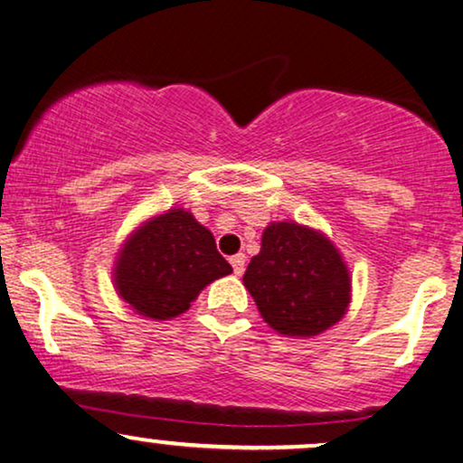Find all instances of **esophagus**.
<instances>
[{
  "label": "esophagus",
  "instance_id": "obj_1",
  "mask_svg": "<svg viewBox=\"0 0 463 463\" xmlns=\"http://www.w3.org/2000/svg\"><path fill=\"white\" fill-rule=\"evenodd\" d=\"M230 264H232L233 273H236V275H242V273H244V266H247V260H244V253H236V255H232V258H230Z\"/></svg>",
  "mask_w": 463,
  "mask_h": 463
}]
</instances>
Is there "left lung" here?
I'll return each instance as SVG.
<instances>
[{
	"mask_svg": "<svg viewBox=\"0 0 463 463\" xmlns=\"http://www.w3.org/2000/svg\"><path fill=\"white\" fill-rule=\"evenodd\" d=\"M244 286L275 331L292 338L323 334L345 317L351 301L349 270L323 233L297 222H273L251 258Z\"/></svg>",
	"mask_w": 463,
	"mask_h": 463,
	"instance_id": "1",
	"label": "left lung"
}]
</instances>
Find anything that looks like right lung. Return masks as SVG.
I'll use <instances>...</instances> for the list:
<instances>
[{
    "mask_svg": "<svg viewBox=\"0 0 463 463\" xmlns=\"http://www.w3.org/2000/svg\"><path fill=\"white\" fill-rule=\"evenodd\" d=\"M232 273L214 236L190 212L171 210L145 222L117 260L118 295L146 318L186 312L205 286Z\"/></svg>",
    "mask_w": 463,
    "mask_h": 463,
    "instance_id": "1",
    "label": "right lung"
}]
</instances>
